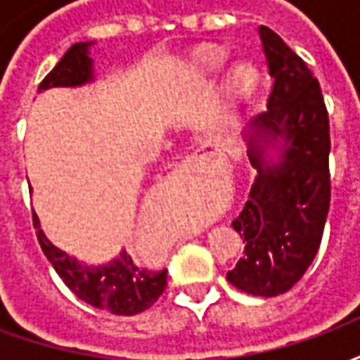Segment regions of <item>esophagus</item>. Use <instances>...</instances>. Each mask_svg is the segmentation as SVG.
<instances>
[{
  "instance_id": "34e87169",
  "label": "esophagus",
  "mask_w": 360,
  "mask_h": 360,
  "mask_svg": "<svg viewBox=\"0 0 360 360\" xmlns=\"http://www.w3.org/2000/svg\"><path fill=\"white\" fill-rule=\"evenodd\" d=\"M196 167H198V158L196 156H188L187 160H183V169L191 172V169H196Z\"/></svg>"
}]
</instances>
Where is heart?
<instances>
[{
	"instance_id": "obj_1",
	"label": "heart",
	"mask_w": 360,
	"mask_h": 360,
	"mask_svg": "<svg viewBox=\"0 0 360 360\" xmlns=\"http://www.w3.org/2000/svg\"><path fill=\"white\" fill-rule=\"evenodd\" d=\"M200 56H202L204 65L210 67V69H218L226 58V53L219 48H206ZM258 79H260V73H258V67L252 61H247V59L237 61L229 69V73L226 75V82H224L226 94L231 100H245L257 90Z\"/></svg>"
}]
</instances>
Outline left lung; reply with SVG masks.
Here are the masks:
<instances>
[{"mask_svg":"<svg viewBox=\"0 0 360 360\" xmlns=\"http://www.w3.org/2000/svg\"><path fill=\"white\" fill-rule=\"evenodd\" d=\"M258 32L274 86L268 111L245 131L257 179L233 219L245 257L227 279L245 293L276 297L302 278L322 241L330 210V121L307 63L274 30Z\"/></svg>","mask_w":360,"mask_h":360,"instance_id":"obj_1","label":"left lung"}]
</instances>
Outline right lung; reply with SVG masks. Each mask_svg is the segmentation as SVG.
Listing matches in <instances>:
<instances>
[{
  "mask_svg": "<svg viewBox=\"0 0 360 360\" xmlns=\"http://www.w3.org/2000/svg\"><path fill=\"white\" fill-rule=\"evenodd\" d=\"M92 44L94 42L73 44L65 56L59 59L58 65L40 82L38 92L56 86L73 89L94 81V61L90 58ZM34 227L44 255L50 260L53 270L58 271L59 278L65 281V285L81 301L89 302L96 309L121 316H133L150 309L164 293L167 285V270L154 271L136 266L125 250H121L119 257L110 260L108 264H82L75 257L67 255L65 250L58 249L44 235L36 214Z\"/></svg>",
  "mask_w": 360,
  "mask_h": 360,
  "instance_id": "right-lung-1",
  "label": "right lung"
}]
</instances>
